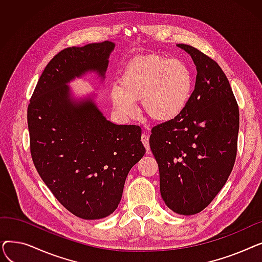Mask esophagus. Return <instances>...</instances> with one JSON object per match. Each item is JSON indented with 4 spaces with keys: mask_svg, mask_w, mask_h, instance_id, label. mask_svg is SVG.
<instances>
[{
    "mask_svg": "<svg viewBox=\"0 0 262 262\" xmlns=\"http://www.w3.org/2000/svg\"><path fill=\"white\" fill-rule=\"evenodd\" d=\"M141 141H142L143 145H144L145 148H146V152L149 153V137H148V135L142 134V136H141Z\"/></svg>",
    "mask_w": 262,
    "mask_h": 262,
    "instance_id": "esophagus-1",
    "label": "esophagus"
}]
</instances>
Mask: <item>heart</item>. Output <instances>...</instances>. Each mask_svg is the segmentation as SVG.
Returning a JSON list of instances; mask_svg holds the SVG:
<instances>
[{
  "instance_id": "1",
  "label": "heart",
  "mask_w": 262,
  "mask_h": 262,
  "mask_svg": "<svg viewBox=\"0 0 262 262\" xmlns=\"http://www.w3.org/2000/svg\"><path fill=\"white\" fill-rule=\"evenodd\" d=\"M193 74L181 59L159 55L133 59L120 77V86L112 89V101L124 117L136 114V102L142 112L157 122H169L183 114L193 92Z\"/></svg>"
}]
</instances>
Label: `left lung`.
Instances as JSON below:
<instances>
[{
	"mask_svg": "<svg viewBox=\"0 0 262 262\" xmlns=\"http://www.w3.org/2000/svg\"><path fill=\"white\" fill-rule=\"evenodd\" d=\"M196 67L191 100L181 116L153 127L149 146L159 168L160 193L183 215L201 212L223 188L235 164L239 108L220 66L188 45Z\"/></svg>",
	"mask_w": 262,
	"mask_h": 262,
	"instance_id": "obj_1",
	"label": "left lung"
}]
</instances>
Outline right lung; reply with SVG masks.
Returning <instances> with one entry per match:
<instances>
[{
	"instance_id": "1",
	"label": "right lung",
	"mask_w": 262,
	"mask_h": 262,
	"mask_svg": "<svg viewBox=\"0 0 262 262\" xmlns=\"http://www.w3.org/2000/svg\"><path fill=\"white\" fill-rule=\"evenodd\" d=\"M115 47L104 41L55 55L27 108L31 153L40 177L66 209L85 220L117 209L128 172L145 154L140 126L108 121L92 96L76 100L68 86L89 72L104 79Z\"/></svg>"
}]
</instances>
